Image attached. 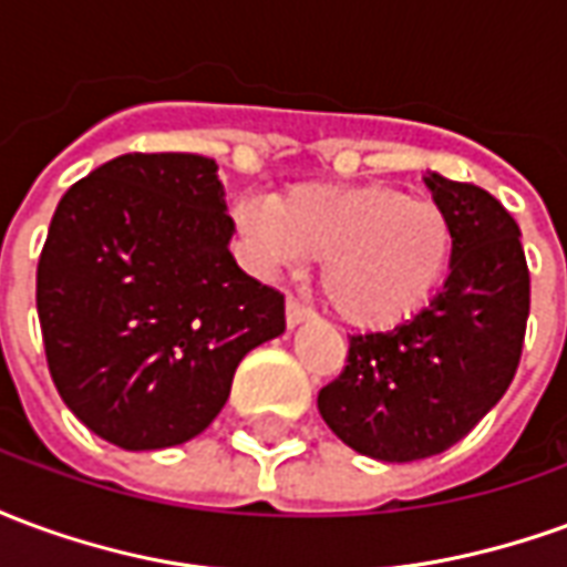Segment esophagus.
Listing matches in <instances>:
<instances>
[{
	"label": "esophagus",
	"instance_id": "34e87169",
	"mask_svg": "<svg viewBox=\"0 0 567 567\" xmlns=\"http://www.w3.org/2000/svg\"><path fill=\"white\" fill-rule=\"evenodd\" d=\"M312 319V312H309L303 303H297V300H288L285 303V324L288 328H297V324H303V321Z\"/></svg>",
	"mask_w": 567,
	"mask_h": 567
}]
</instances>
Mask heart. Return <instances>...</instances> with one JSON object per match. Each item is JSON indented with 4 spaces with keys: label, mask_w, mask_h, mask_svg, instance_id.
Returning a JSON list of instances; mask_svg holds the SVG:
<instances>
[{
    "label": "heart",
    "mask_w": 567,
    "mask_h": 567,
    "mask_svg": "<svg viewBox=\"0 0 567 567\" xmlns=\"http://www.w3.org/2000/svg\"><path fill=\"white\" fill-rule=\"evenodd\" d=\"M234 224L258 272L321 260L324 303L358 331L413 319L437 291L452 251L446 215L392 185H300L272 206L239 199Z\"/></svg>",
    "instance_id": "1"
}]
</instances>
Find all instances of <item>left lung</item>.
<instances>
[{"instance_id":"obj_1","label":"left lung","mask_w":567,"mask_h":567,"mask_svg":"<svg viewBox=\"0 0 567 567\" xmlns=\"http://www.w3.org/2000/svg\"><path fill=\"white\" fill-rule=\"evenodd\" d=\"M452 230L450 276L413 319L349 340L319 413L346 446L377 462L450 450L498 404L523 355L528 267L519 224L488 190L427 173Z\"/></svg>"}]
</instances>
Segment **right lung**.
Wrapping results in <instances>:
<instances>
[{
    "label": "right lung",
    "mask_w": 567,
    "mask_h": 567,
    "mask_svg": "<svg viewBox=\"0 0 567 567\" xmlns=\"http://www.w3.org/2000/svg\"><path fill=\"white\" fill-rule=\"evenodd\" d=\"M218 163L121 154L60 199L35 307L60 398L121 450L203 434L239 361L285 333V300L230 255Z\"/></svg>",
    "instance_id": "right-lung-1"
}]
</instances>
